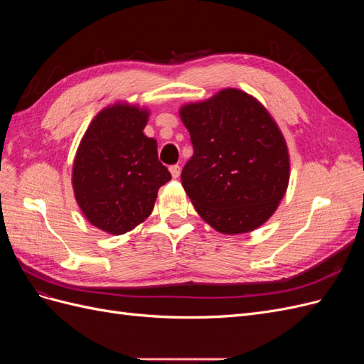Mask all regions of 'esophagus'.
<instances>
[{
	"label": "esophagus",
	"instance_id": "1",
	"mask_svg": "<svg viewBox=\"0 0 364 364\" xmlns=\"http://www.w3.org/2000/svg\"><path fill=\"white\" fill-rule=\"evenodd\" d=\"M170 173H171V176H173L174 179H178L179 176H181V167H179V165H171Z\"/></svg>",
	"mask_w": 364,
	"mask_h": 364
}]
</instances>
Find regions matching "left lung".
I'll use <instances>...</instances> for the list:
<instances>
[{
	"label": "left lung",
	"instance_id": "obj_1",
	"mask_svg": "<svg viewBox=\"0 0 364 364\" xmlns=\"http://www.w3.org/2000/svg\"><path fill=\"white\" fill-rule=\"evenodd\" d=\"M181 118L194 149L181 181L196 211L222 234L266 223L290 178L287 144L266 107L229 87L185 105Z\"/></svg>",
	"mask_w": 364,
	"mask_h": 364
}]
</instances>
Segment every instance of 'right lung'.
I'll use <instances>...</instances> for the list:
<instances>
[{
  "instance_id": "right-lung-1",
  "label": "right lung",
  "mask_w": 364,
  "mask_h": 364,
  "mask_svg": "<svg viewBox=\"0 0 364 364\" xmlns=\"http://www.w3.org/2000/svg\"><path fill=\"white\" fill-rule=\"evenodd\" d=\"M149 112L117 103L98 114L80 141L73 167L75 200L90 222L121 235L151 214L171 174L158 159L156 139L142 130Z\"/></svg>"
}]
</instances>
